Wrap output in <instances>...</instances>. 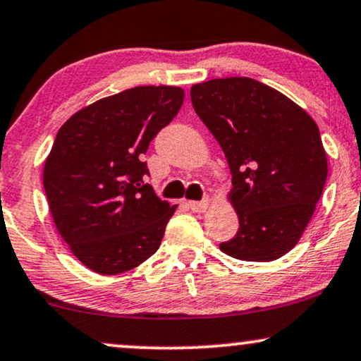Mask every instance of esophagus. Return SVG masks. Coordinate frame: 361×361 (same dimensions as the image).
<instances>
[{
	"instance_id": "34e87169",
	"label": "esophagus",
	"mask_w": 361,
	"mask_h": 361,
	"mask_svg": "<svg viewBox=\"0 0 361 361\" xmlns=\"http://www.w3.org/2000/svg\"><path fill=\"white\" fill-rule=\"evenodd\" d=\"M208 198H203V200H200V202H188V207L192 208L193 212H197V214H202V212H205L207 210V207H208Z\"/></svg>"
}]
</instances>
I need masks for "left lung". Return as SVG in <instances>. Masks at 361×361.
<instances>
[{"label":"left lung","mask_w":361,"mask_h":361,"mask_svg":"<svg viewBox=\"0 0 361 361\" xmlns=\"http://www.w3.org/2000/svg\"><path fill=\"white\" fill-rule=\"evenodd\" d=\"M190 94L232 173L238 230L220 250L249 262L282 257L301 238L326 183L318 126L284 94L249 77L208 80Z\"/></svg>","instance_id":"1"}]
</instances>
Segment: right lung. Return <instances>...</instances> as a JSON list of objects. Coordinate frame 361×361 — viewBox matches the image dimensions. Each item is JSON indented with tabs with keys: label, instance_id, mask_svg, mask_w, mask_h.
<instances>
[{
	"label": "right lung",
	"instance_id": "obj_1",
	"mask_svg": "<svg viewBox=\"0 0 361 361\" xmlns=\"http://www.w3.org/2000/svg\"><path fill=\"white\" fill-rule=\"evenodd\" d=\"M183 97L180 87H134L90 104L56 133L43 186L56 230L90 271L126 272L161 245L175 207L145 183L141 158Z\"/></svg>",
	"mask_w": 361,
	"mask_h": 361
}]
</instances>
